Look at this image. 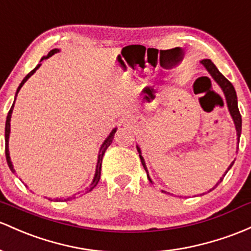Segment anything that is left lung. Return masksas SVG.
<instances>
[{
    "instance_id": "left-lung-1",
    "label": "left lung",
    "mask_w": 251,
    "mask_h": 251,
    "mask_svg": "<svg viewBox=\"0 0 251 251\" xmlns=\"http://www.w3.org/2000/svg\"><path fill=\"white\" fill-rule=\"evenodd\" d=\"M200 63H201L203 67L206 68V70H207L208 73H210V75L212 76V78H213L214 81H216L217 83L219 84V87L222 88L223 93H224V95H225V99H226L228 112H230L231 117H232V119H233V123H235L236 132H237V139L239 140V137H241V132H242V117H241V113H239V109H238L237 95H236L235 88H233V85L231 84V82L228 81L227 78H225V77L219 73L218 69H217L216 65H214L210 59H202ZM137 150H138V152H139V157H140V161H142L143 167H144L145 172H147L149 181H150V182H152V181H151V178H150V176H149L147 164H145L144 158H143V156H142V151H140V148L138 147V145H137ZM232 166H233V162L230 164V166H228L227 170H226V172H225L224 176L226 175V173L228 172V170H230V168L232 167ZM224 176H223V177H224ZM223 177L220 178L219 182L216 184V187L220 183V181H223Z\"/></svg>"
}]
</instances>
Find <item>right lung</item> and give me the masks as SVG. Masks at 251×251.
<instances>
[{
	"label": "right lung",
	"mask_w": 251,
	"mask_h": 251,
	"mask_svg": "<svg viewBox=\"0 0 251 251\" xmlns=\"http://www.w3.org/2000/svg\"><path fill=\"white\" fill-rule=\"evenodd\" d=\"M58 51H59L58 49H53V50H51V51H50L49 53H48V56L43 57V58L40 59V62H41V60H44V59H48L49 57L53 56V54H54V53H57V52H58ZM40 65H41V64H38L37 67H35L34 69H33V70L31 71V73H29L28 75H27V76L25 77V78L23 79V82H21L20 85H19L18 90H16V94H15V100H16V96H18V93L20 92L21 87H23V85L25 84V82H26L27 79H28L29 77H31V76L33 75V74H34L35 71H37L38 69L40 68ZM15 100H14V103H15ZM14 103H13L12 108H10V109H9V112H8V115H7V120H5L4 138H5V158H7V163H8V167L10 168V170H12L13 173H15V170H14V167H13V163H12V161H10V156H9V147H8V143H9V133H10V118H12V113H13V108H14ZM115 132H117V128H113L111 133H109V136L107 137L106 140H104V142L102 143V145H101V148H100V151H99L98 164H96L95 175H94V178H93V182L90 183V189H89V191H92V189L94 188V187H96V184H98V183H99V181H100V176H101V163H102V157H103V155H104V152H106L107 148H108L109 145L112 144V140H113V138H114V134H115ZM74 198H75V197H74ZM69 199H71V198H67V199H64V201H67V200H69ZM54 200H56V201H63V199H58V198H57V199H54Z\"/></svg>",
	"instance_id": "obj_1"
}]
</instances>
